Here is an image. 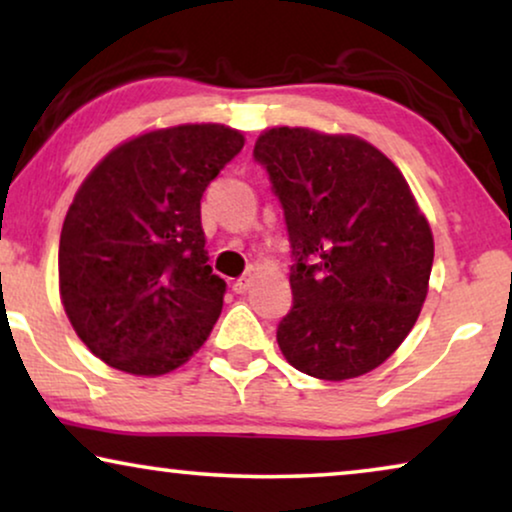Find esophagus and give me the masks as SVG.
Returning <instances> with one entry per match:
<instances>
[{"instance_id":"1","label":"esophagus","mask_w":512,"mask_h":512,"mask_svg":"<svg viewBox=\"0 0 512 512\" xmlns=\"http://www.w3.org/2000/svg\"><path fill=\"white\" fill-rule=\"evenodd\" d=\"M251 284H254V275H244L233 284V291L235 293H247L251 289Z\"/></svg>"}]
</instances>
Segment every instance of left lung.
<instances>
[{
	"instance_id": "1",
	"label": "left lung",
	"mask_w": 512,
	"mask_h": 512,
	"mask_svg": "<svg viewBox=\"0 0 512 512\" xmlns=\"http://www.w3.org/2000/svg\"><path fill=\"white\" fill-rule=\"evenodd\" d=\"M254 160L291 242L279 349L319 380L370 373L412 331L429 289L433 237L408 181L363 139L307 128L263 132Z\"/></svg>"
}]
</instances>
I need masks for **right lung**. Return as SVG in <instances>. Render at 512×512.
Wrapping results in <instances>:
<instances>
[{"mask_svg": "<svg viewBox=\"0 0 512 512\" xmlns=\"http://www.w3.org/2000/svg\"><path fill=\"white\" fill-rule=\"evenodd\" d=\"M244 137L226 125L156 130L109 153L60 233V296L97 359L163 375L207 340L226 282L207 265L200 200Z\"/></svg>", "mask_w": 512, "mask_h": 512, "instance_id": "add662e5", "label": "right lung"}]
</instances>
